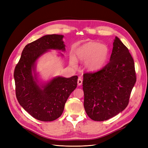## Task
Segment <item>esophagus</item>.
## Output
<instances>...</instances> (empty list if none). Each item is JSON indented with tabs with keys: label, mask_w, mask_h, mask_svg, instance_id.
Instances as JSON below:
<instances>
[{
	"label": "esophagus",
	"mask_w": 148,
	"mask_h": 148,
	"mask_svg": "<svg viewBox=\"0 0 148 148\" xmlns=\"http://www.w3.org/2000/svg\"><path fill=\"white\" fill-rule=\"evenodd\" d=\"M82 83H83V81L81 78H79L78 79V82H77V83H78V86H80V85L82 84Z\"/></svg>",
	"instance_id": "obj_1"
}]
</instances>
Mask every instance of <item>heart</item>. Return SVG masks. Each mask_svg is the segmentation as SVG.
I'll list each match as a JSON object with an SVG mask.
<instances>
[{"label": "heart", "mask_w": 148, "mask_h": 148, "mask_svg": "<svg viewBox=\"0 0 148 148\" xmlns=\"http://www.w3.org/2000/svg\"><path fill=\"white\" fill-rule=\"evenodd\" d=\"M109 48L105 44L96 42H88L79 47L75 51V57L71 56V65L77 64L76 59L84 61L85 69L90 71H96L104 66L108 60Z\"/></svg>", "instance_id": "1"}]
</instances>
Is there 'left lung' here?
<instances>
[{
	"mask_svg": "<svg viewBox=\"0 0 148 148\" xmlns=\"http://www.w3.org/2000/svg\"><path fill=\"white\" fill-rule=\"evenodd\" d=\"M136 81L133 58L116 36L109 63L97 72L83 74L84 107L88 117L104 121L122 112Z\"/></svg>",
	"mask_w": 148,
	"mask_h": 148,
	"instance_id": "obj_1",
	"label": "left lung"
}]
</instances>
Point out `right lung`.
Wrapping results in <instances>:
<instances>
[{
    "instance_id": "add662e5",
    "label": "right lung",
    "mask_w": 148,
    "mask_h": 148,
    "mask_svg": "<svg viewBox=\"0 0 148 148\" xmlns=\"http://www.w3.org/2000/svg\"><path fill=\"white\" fill-rule=\"evenodd\" d=\"M63 38V35L49 34L27 44L14 71L19 104L34 119L43 122L60 117L67 99L77 86V75L70 78L56 77L40 84L38 79L36 61L51 49L65 51Z\"/></svg>"
}]
</instances>
